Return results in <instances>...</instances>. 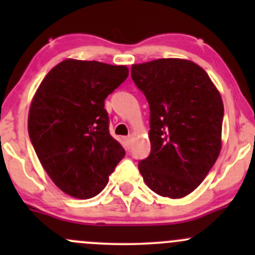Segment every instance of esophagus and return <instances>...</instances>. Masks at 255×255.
Wrapping results in <instances>:
<instances>
[{"label": "esophagus", "mask_w": 255, "mask_h": 255, "mask_svg": "<svg viewBox=\"0 0 255 255\" xmlns=\"http://www.w3.org/2000/svg\"><path fill=\"white\" fill-rule=\"evenodd\" d=\"M125 142H126V145L127 146H130V144L133 142V137L132 135H128V137L125 138Z\"/></svg>", "instance_id": "1"}]
</instances>
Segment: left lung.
<instances>
[{"label": "left lung", "mask_w": 255, "mask_h": 255, "mask_svg": "<svg viewBox=\"0 0 255 255\" xmlns=\"http://www.w3.org/2000/svg\"><path fill=\"white\" fill-rule=\"evenodd\" d=\"M150 109V155L138 164L155 194L181 199L207 176L222 148L223 102L206 71L186 59L130 68Z\"/></svg>", "instance_id": "8db88e82"}]
</instances>
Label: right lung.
<instances>
[{"label":"right lung","instance_id":"1","mask_svg":"<svg viewBox=\"0 0 255 255\" xmlns=\"http://www.w3.org/2000/svg\"><path fill=\"white\" fill-rule=\"evenodd\" d=\"M128 78L126 65L65 59L33 96L28 133L54 184L69 196L99 195L126 151L109 130L105 99Z\"/></svg>","mask_w":255,"mask_h":255}]
</instances>
